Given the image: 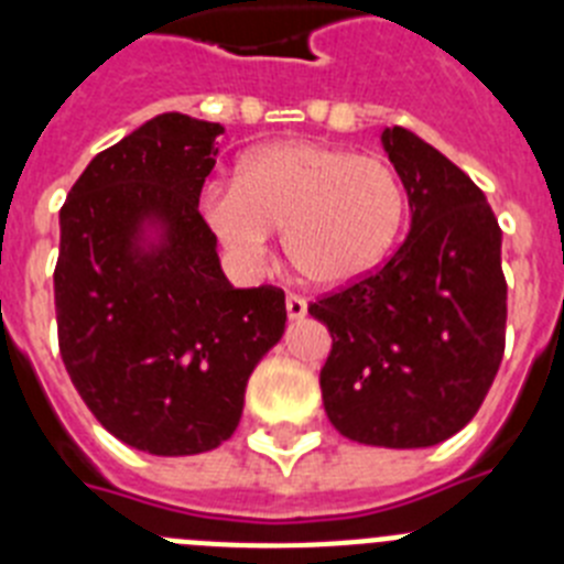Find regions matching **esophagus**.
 Segmentation results:
<instances>
[{"mask_svg": "<svg viewBox=\"0 0 564 564\" xmlns=\"http://www.w3.org/2000/svg\"><path fill=\"white\" fill-rule=\"evenodd\" d=\"M285 307H288V316H291V318H302L307 313V302L299 296V293H288Z\"/></svg>", "mask_w": 564, "mask_h": 564, "instance_id": "esophagus-1", "label": "esophagus"}]
</instances>
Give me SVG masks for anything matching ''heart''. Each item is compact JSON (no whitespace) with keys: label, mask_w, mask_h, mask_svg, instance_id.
<instances>
[{"label":"heart","mask_w":564,"mask_h":564,"mask_svg":"<svg viewBox=\"0 0 564 564\" xmlns=\"http://www.w3.org/2000/svg\"><path fill=\"white\" fill-rule=\"evenodd\" d=\"M203 217L228 257L257 268L282 231L285 257L316 288L381 265L406 220V188L383 158L313 141H279L239 161L234 186L203 194Z\"/></svg>","instance_id":"heart-1"}]
</instances>
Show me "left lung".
<instances>
[{"label": "left lung", "instance_id": "left-lung-1", "mask_svg": "<svg viewBox=\"0 0 564 564\" xmlns=\"http://www.w3.org/2000/svg\"><path fill=\"white\" fill-rule=\"evenodd\" d=\"M412 208L410 237L376 271L325 293L322 398L356 443L421 449L477 415L506 350L502 231L486 194L410 129L381 134Z\"/></svg>", "mask_w": 564, "mask_h": 564}]
</instances>
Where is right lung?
<instances>
[{"label": "right lung", "instance_id": "add662e5", "mask_svg": "<svg viewBox=\"0 0 564 564\" xmlns=\"http://www.w3.org/2000/svg\"><path fill=\"white\" fill-rule=\"evenodd\" d=\"M220 123L163 112L98 152L62 206L58 350L89 412L132 449L181 457L234 435L285 333V293L234 288L200 192ZM158 243L142 246V226Z\"/></svg>", "mask_w": 564, "mask_h": 564}]
</instances>
